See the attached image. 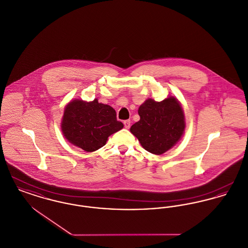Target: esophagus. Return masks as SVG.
Returning a JSON list of instances; mask_svg holds the SVG:
<instances>
[{
  "label": "esophagus",
  "mask_w": 248,
  "mask_h": 248,
  "mask_svg": "<svg viewBox=\"0 0 248 248\" xmlns=\"http://www.w3.org/2000/svg\"><path fill=\"white\" fill-rule=\"evenodd\" d=\"M124 127H125L126 129H129L130 125H131V121H130V120H125V121L124 122Z\"/></svg>",
  "instance_id": "34e87169"
}]
</instances>
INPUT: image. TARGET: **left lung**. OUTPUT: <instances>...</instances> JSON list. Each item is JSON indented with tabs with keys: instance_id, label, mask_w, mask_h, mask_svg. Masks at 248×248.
Here are the masks:
<instances>
[{
	"instance_id": "left-lung-1",
	"label": "left lung",
	"mask_w": 248,
	"mask_h": 248,
	"mask_svg": "<svg viewBox=\"0 0 248 248\" xmlns=\"http://www.w3.org/2000/svg\"><path fill=\"white\" fill-rule=\"evenodd\" d=\"M140 120L130 131L151 154H165L181 139L186 127L182 107L176 97L157 102L148 98L139 108Z\"/></svg>"
}]
</instances>
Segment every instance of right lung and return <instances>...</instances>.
Segmentation results:
<instances>
[{
    "mask_svg": "<svg viewBox=\"0 0 248 248\" xmlns=\"http://www.w3.org/2000/svg\"><path fill=\"white\" fill-rule=\"evenodd\" d=\"M124 127L116 118V111L95 98L86 102L71 101L64 109L61 121L63 136L72 145L92 153L106 144L108 138Z\"/></svg>",
    "mask_w": 248,
    "mask_h": 248,
    "instance_id": "right-lung-1",
    "label": "right lung"
}]
</instances>
